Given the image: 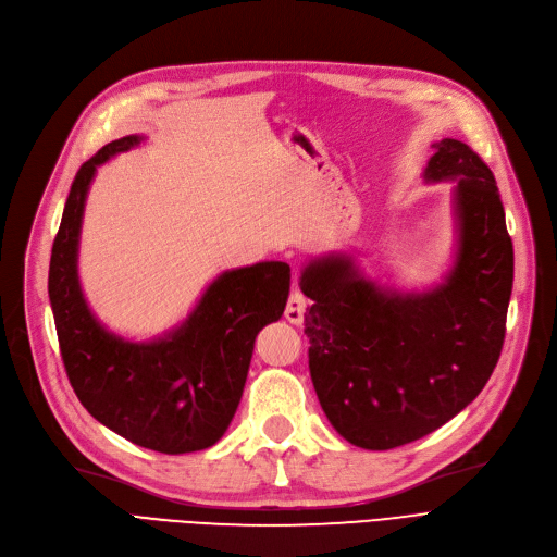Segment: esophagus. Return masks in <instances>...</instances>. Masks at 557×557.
<instances>
[{"label":"esophagus","instance_id":"1","mask_svg":"<svg viewBox=\"0 0 557 557\" xmlns=\"http://www.w3.org/2000/svg\"><path fill=\"white\" fill-rule=\"evenodd\" d=\"M305 309H307V300H305V296L300 294V290L296 288L294 294L288 296L286 311H284V315H286L288 323H290V325H302V320H305Z\"/></svg>","mask_w":557,"mask_h":557}]
</instances>
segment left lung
<instances>
[{"label":"left lung","instance_id":"obj_1","mask_svg":"<svg viewBox=\"0 0 557 557\" xmlns=\"http://www.w3.org/2000/svg\"><path fill=\"white\" fill-rule=\"evenodd\" d=\"M426 183H456L449 273L424 290L366 277L352 255L313 257L300 288L311 382L332 426L363 449L420 441L474 401L499 361L515 252L490 166L470 146L431 144Z\"/></svg>","mask_w":557,"mask_h":557}]
</instances>
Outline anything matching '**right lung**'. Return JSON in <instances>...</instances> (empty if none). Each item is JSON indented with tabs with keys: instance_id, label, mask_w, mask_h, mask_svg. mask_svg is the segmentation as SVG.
I'll use <instances>...</instances> for the list:
<instances>
[{
	"instance_id": "1",
	"label": "right lung",
	"mask_w": 557,
	"mask_h": 557,
	"mask_svg": "<svg viewBox=\"0 0 557 557\" xmlns=\"http://www.w3.org/2000/svg\"><path fill=\"white\" fill-rule=\"evenodd\" d=\"M141 141L114 139L78 169L51 248L49 300L70 384L87 413L139 447L189 454L219 443L237 413L255 338L282 318L290 269L259 261L221 273L183 323L158 338L110 332L78 280L85 198L97 166Z\"/></svg>"
}]
</instances>
